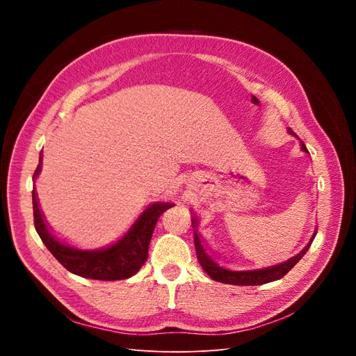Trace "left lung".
Wrapping results in <instances>:
<instances>
[{"label": "left lung", "mask_w": 356, "mask_h": 356, "mask_svg": "<svg viewBox=\"0 0 356 356\" xmlns=\"http://www.w3.org/2000/svg\"><path fill=\"white\" fill-rule=\"evenodd\" d=\"M288 132L296 136L297 139H300L291 129H288ZM300 147L301 152L307 153V148L305 145L303 141H300ZM193 218H191V224H193V232H195V245H196V254H197V260L202 266V268L204 272L209 275L211 279L217 282H222V284H230V285H263V284H268L277 281V279L284 277L291 268H293L303 255L307 252V250L310 248L312 242H314L316 232L312 236L309 243L301 250L297 255L288 258L286 261H282L275 266H268V267H263V268H254V270H233V268L224 267L222 264L218 263L217 258H215V254H212L211 251H208V246L204 243L202 234L199 233L197 227H199V218L196 212H191Z\"/></svg>", "instance_id": "obj_1"}]
</instances>
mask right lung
I'll list each match as a JSON object with an SVG mask.
<instances>
[{
  "label": "right lung",
  "instance_id": "1",
  "mask_svg": "<svg viewBox=\"0 0 356 356\" xmlns=\"http://www.w3.org/2000/svg\"><path fill=\"white\" fill-rule=\"evenodd\" d=\"M41 161L42 154L40 156V163L32 177L34 181L41 172ZM172 207H174L172 202H154L148 204L132 224V227L117 242L99 248V250H80L53 234L44 213L41 211L37 191L35 188L32 190L34 224L42 243L67 270L81 277L96 279V281H120V279L136 275L147 261L148 245L159 217Z\"/></svg>",
  "mask_w": 356,
  "mask_h": 356
}]
</instances>
